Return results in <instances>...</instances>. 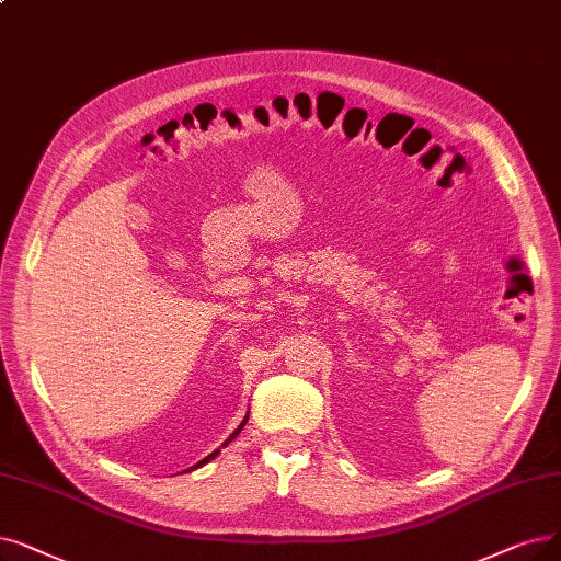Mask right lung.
<instances>
[{
	"instance_id": "1",
	"label": "right lung",
	"mask_w": 561,
	"mask_h": 561,
	"mask_svg": "<svg viewBox=\"0 0 561 561\" xmlns=\"http://www.w3.org/2000/svg\"><path fill=\"white\" fill-rule=\"evenodd\" d=\"M245 424H248V417H245V420H242V424H240V426H238V428H236V431H233V433H231V435H229V440H227V443H225V445H222V447H227V445H229V443H231V440H233V437H236V435H238V433H240V431H242V426H245ZM217 454H220V449H215V451H213V454H208V456H206V458H204V460H199V462H197V466H192V468H187V470H185V472H190V470H197V468H202V466H206V462H208V460H213V458H215V456H217Z\"/></svg>"
}]
</instances>
